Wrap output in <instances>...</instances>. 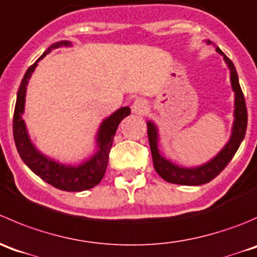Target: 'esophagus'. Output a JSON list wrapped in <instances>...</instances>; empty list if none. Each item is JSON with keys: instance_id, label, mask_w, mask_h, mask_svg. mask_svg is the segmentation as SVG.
Instances as JSON below:
<instances>
[{"instance_id": "esophagus-1", "label": "esophagus", "mask_w": 257, "mask_h": 257, "mask_svg": "<svg viewBox=\"0 0 257 257\" xmlns=\"http://www.w3.org/2000/svg\"><path fill=\"white\" fill-rule=\"evenodd\" d=\"M132 110H134L135 113L137 115H145V113L149 111V106H147V102L142 98H137L136 101L132 105Z\"/></svg>"}]
</instances>
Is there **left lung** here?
I'll use <instances>...</instances> for the list:
<instances>
[{"mask_svg": "<svg viewBox=\"0 0 257 257\" xmlns=\"http://www.w3.org/2000/svg\"><path fill=\"white\" fill-rule=\"evenodd\" d=\"M216 50L223 56V60L226 61L228 68H230L231 85H232V90L235 92V122H233L232 135H231V139L227 142V145L221 150L220 154L215 159H212L211 161L200 167L185 169V167L176 166V165H174L160 155L159 149H157V130L154 123L149 121L147 122V136H149L154 167L157 174L165 181L171 182V184L197 186V185L207 184L211 180H214L227 166L228 162L232 160L233 155L236 154L241 141L245 137L246 127H247V110H246V102L242 90H241L240 83H238L237 72H236L232 61L220 48H216Z\"/></svg>", "mask_w": 257, "mask_h": 257, "instance_id": "8db88e82", "label": "left lung"}]
</instances>
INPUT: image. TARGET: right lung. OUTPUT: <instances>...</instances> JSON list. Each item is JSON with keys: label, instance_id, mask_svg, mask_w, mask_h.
<instances>
[{"label": "right lung", "instance_id": "add662e5", "mask_svg": "<svg viewBox=\"0 0 257 257\" xmlns=\"http://www.w3.org/2000/svg\"><path fill=\"white\" fill-rule=\"evenodd\" d=\"M71 43L67 41H61L53 43L46 52L34 65L29 67L21 81L19 91H17L16 106L14 112V139L16 144L17 151L21 156L22 161L37 175L43 181L50 184L51 186L56 187L62 191L77 192L83 191L95 187L102 180L106 172V167L108 164V154H110L111 146H112L113 137H115L116 130L118 123L130 115L131 110L128 107H121L115 113L106 118L101 125L100 131L97 135L98 150L95 156L88 161L78 165V166H65L53 160L47 159L40 154L34 145L31 144L27 135L26 126L22 120V113L25 108V96H26V86L29 83V78L31 77L35 67L37 66L41 58L45 57L52 48H57L60 46H70Z\"/></svg>", "mask_w": 257, "mask_h": 257}]
</instances>
